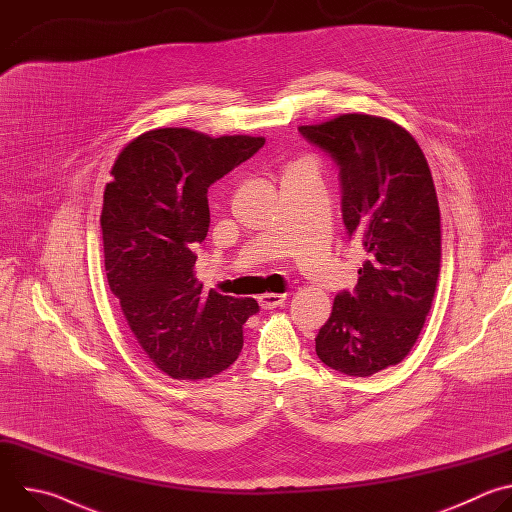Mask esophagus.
<instances>
[{
  "instance_id": "obj_1",
  "label": "esophagus",
  "mask_w": 512,
  "mask_h": 512,
  "mask_svg": "<svg viewBox=\"0 0 512 512\" xmlns=\"http://www.w3.org/2000/svg\"><path fill=\"white\" fill-rule=\"evenodd\" d=\"M283 302H285V294H263V296H259V306L263 310L279 308Z\"/></svg>"
}]
</instances>
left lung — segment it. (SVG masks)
Instances as JSON below:
<instances>
[{
  "label": "left lung",
  "instance_id": "left-lung-1",
  "mask_svg": "<svg viewBox=\"0 0 512 512\" xmlns=\"http://www.w3.org/2000/svg\"><path fill=\"white\" fill-rule=\"evenodd\" d=\"M300 133L340 168L342 218L364 249L354 291L316 336L326 367L371 377L399 364L431 310L442 259L440 206L415 137L385 117L346 113Z\"/></svg>",
  "mask_w": 512,
  "mask_h": 512
}]
</instances>
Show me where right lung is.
<instances>
[{"label": "right lung", "mask_w": 512, "mask_h": 512, "mask_svg": "<svg viewBox=\"0 0 512 512\" xmlns=\"http://www.w3.org/2000/svg\"><path fill=\"white\" fill-rule=\"evenodd\" d=\"M263 143L164 127L129 141L111 168L101 212L107 281L135 340L172 379L229 369L243 348V324L259 310L253 298L204 294L192 249L208 233L210 184Z\"/></svg>", "instance_id": "right-lung-1"}]
</instances>
